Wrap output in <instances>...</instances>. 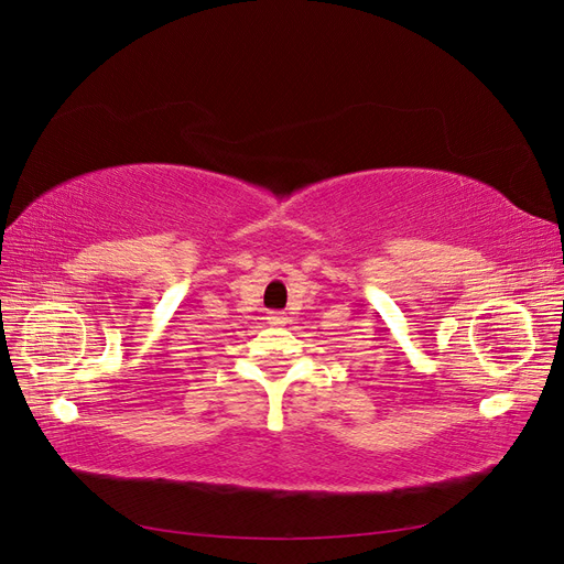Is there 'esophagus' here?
<instances>
[{"mask_svg":"<svg viewBox=\"0 0 564 564\" xmlns=\"http://www.w3.org/2000/svg\"><path fill=\"white\" fill-rule=\"evenodd\" d=\"M268 324H272V327H282V324L286 322V317L282 313H268Z\"/></svg>","mask_w":564,"mask_h":564,"instance_id":"34e87169","label":"esophagus"}]
</instances>
